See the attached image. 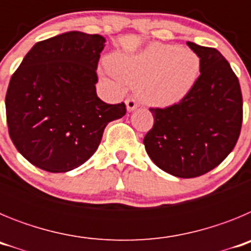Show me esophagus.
<instances>
[{
    "mask_svg": "<svg viewBox=\"0 0 251 251\" xmlns=\"http://www.w3.org/2000/svg\"><path fill=\"white\" fill-rule=\"evenodd\" d=\"M126 105H127L128 112H133L134 109H137V103L134 99H127L126 100Z\"/></svg>",
    "mask_w": 251,
    "mask_h": 251,
    "instance_id": "esophagus-1",
    "label": "esophagus"
}]
</instances>
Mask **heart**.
Instances as JSON below:
<instances>
[{
    "mask_svg": "<svg viewBox=\"0 0 251 251\" xmlns=\"http://www.w3.org/2000/svg\"><path fill=\"white\" fill-rule=\"evenodd\" d=\"M109 70H100L106 84L115 81L134 85L138 98L152 106L174 105L194 89L201 73L196 52L172 44H151L136 54H113L106 60Z\"/></svg>",
    "mask_w": 251,
    "mask_h": 251,
    "instance_id": "obj_1",
    "label": "heart"
}]
</instances>
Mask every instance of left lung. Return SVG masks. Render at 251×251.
Segmentation results:
<instances>
[{
	"label": "left lung",
	"instance_id": "8db88e82",
	"mask_svg": "<svg viewBox=\"0 0 251 251\" xmlns=\"http://www.w3.org/2000/svg\"><path fill=\"white\" fill-rule=\"evenodd\" d=\"M201 60L194 89L178 104L152 108L153 128L143 143L156 166L192 178L219 166L234 150L243 123L238 77L220 51L187 41Z\"/></svg>",
	"mask_w": 251,
	"mask_h": 251
}]
</instances>
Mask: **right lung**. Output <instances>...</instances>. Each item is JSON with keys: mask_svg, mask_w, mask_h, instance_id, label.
I'll use <instances>...</instances> for the list:
<instances>
[{"mask_svg": "<svg viewBox=\"0 0 251 251\" xmlns=\"http://www.w3.org/2000/svg\"><path fill=\"white\" fill-rule=\"evenodd\" d=\"M101 35L69 31L35 44L6 94L8 133L30 163L48 172H69L94 154L109 122L126 104L97 95Z\"/></svg>", "mask_w": 251, "mask_h": 251, "instance_id": "right-lung-1", "label": "right lung"}]
</instances>
